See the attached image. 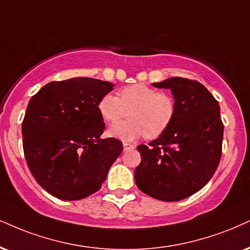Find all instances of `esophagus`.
Here are the masks:
<instances>
[{
	"label": "esophagus",
	"instance_id": "1",
	"mask_svg": "<svg viewBox=\"0 0 250 250\" xmlns=\"http://www.w3.org/2000/svg\"><path fill=\"white\" fill-rule=\"evenodd\" d=\"M123 147H124V150H128L134 148V145H132L130 143H123Z\"/></svg>",
	"mask_w": 250,
	"mask_h": 250
}]
</instances>
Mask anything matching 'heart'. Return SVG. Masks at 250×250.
I'll return each mask as SVG.
<instances>
[{"label": "heart", "instance_id": "heart-1", "mask_svg": "<svg viewBox=\"0 0 250 250\" xmlns=\"http://www.w3.org/2000/svg\"><path fill=\"white\" fill-rule=\"evenodd\" d=\"M98 112L109 124L127 115L128 120L111 126L109 134L120 140H134L140 135L155 139L165 133L175 116V101L143 83L120 89L118 97L106 94L97 104Z\"/></svg>", "mask_w": 250, "mask_h": 250}]
</instances>
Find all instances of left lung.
I'll use <instances>...</instances> for the list:
<instances>
[{
  "label": "left lung",
  "mask_w": 250,
  "mask_h": 250,
  "mask_svg": "<svg viewBox=\"0 0 250 250\" xmlns=\"http://www.w3.org/2000/svg\"><path fill=\"white\" fill-rule=\"evenodd\" d=\"M152 85L171 91L175 116L165 133L137 147L141 162L134 180L146 195L177 202L202 189L217 170L224 135L220 107L197 81L169 78Z\"/></svg>",
  "instance_id": "obj_1"
}]
</instances>
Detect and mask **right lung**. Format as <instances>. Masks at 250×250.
I'll return each mask as SVG.
<instances>
[{
  "label": "right lung",
  "mask_w": 250,
  "mask_h": 250,
  "mask_svg": "<svg viewBox=\"0 0 250 250\" xmlns=\"http://www.w3.org/2000/svg\"><path fill=\"white\" fill-rule=\"evenodd\" d=\"M113 85L73 78L47 83L30 100L21 124L24 156L52 196L78 200L95 193L123 152L119 140L101 138L105 125L97 104Z\"/></svg>",
  "instance_id": "1"
}]
</instances>
